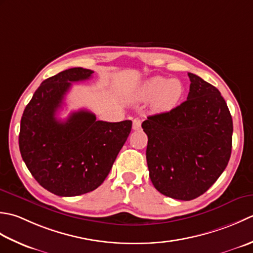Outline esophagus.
Segmentation results:
<instances>
[{
	"mask_svg": "<svg viewBox=\"0 0 253 253\" xmlns=\"http://www.w3.org/2000/svg\"><path fill=\"white\" fill-rule=\"evenodd\" d=\"M141 125H142V121L140 119H134L133 120V130H141Z\"/></svg>",
	"mask_w": 253,
	"mask_h": 253,
	"instance_id": "esophagus-1",
	"label": "esophagus"
}]
</instances>
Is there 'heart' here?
I'll use <instances>...</instances> for the list:
<instances>
[{
	"label": "heart",
	"mask_w": 253,
	"mask_h": 253,
	"mask_svg": "<svg viewBox=\"0 0 253 253\" xmlns=\"http://www.w3.org/2000/svg\"><path fill=\"white\" fill-rule=\"evenodd\" d=\"M184 94L181 81L177 79L155 76L146 81L140 90L141 99L154 100V109L157 111H169L176 108Z\"/></svg>",
	"instance_id": "heart-1"
}]
</instances>
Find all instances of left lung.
<instances>
[{
  "instance_id": "1",
  "label": "left lung",
  "mask_w": 253,
  "mask_h": 253,
  "mask_svg": "<svg viewBox=\"0 0 253 253\" xmlns=\"http://www.w3.org/2000/svg\"><path fill=\"white\" fill-rule=\"evenodd\" d=\"M187 100L147 117L146 161L154 187L166 197L190 201L208 191L229 162L233 119L219 90L188 73Z\"/></svg>"
}]
</instances>
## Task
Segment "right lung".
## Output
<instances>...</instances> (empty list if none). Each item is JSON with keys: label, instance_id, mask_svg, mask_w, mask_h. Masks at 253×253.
Listing matches in <instances>:
<instances>
[{"label": "right lung", "instance_id": "add662e5", "mask_svg": "<svg viewBox=\"0 0 253 253\" xmlns=\"http://www.w3.org/2000/svg\"><path fill=\"white\" fill-rule=\"evenodd\" d=\"M91 70L73 68L43 81L26 106L19 131V151L30 173L51 193L75 197L104 182L125 145L132 121L96 120L87 110L56 118L73 82L89 80Z\"/></svg>", "mask_w": 253, "mask_h": 253}]
</instances>
